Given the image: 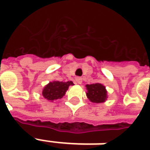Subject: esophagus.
<instances>
[{"label":"esophagus","instance_id":"obj_1","mask_svg":"<svg viewBox=\"0 0 150 150\" xmlns=\"http://www.w3.org/2000/svg\"><path fill=\"white\" fill-rule=\"evenodd\" d=\"M75 82H76V84H81L82 83V78H81V77H76V79H75Z\"/></svg>","mask_w":150,"mask_h":150}]
</instances>
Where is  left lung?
<instances>
[{
  "mask_svg": "<svg viewBox=\"0 0 150 150\" xmlns=\"http://www.w3.org/2000/svg\"><path fill=\"white\" fill-rule=\"evenodd\" d=\"M88 99L92 103H101L105 102L108 98V92L104 85L100 83L86 84L85 85Z\"/></svg>",
  "mask_w": 150,
  "mask_h": 150,
  "instance_id": "8db88e82",
  "label": "left lung"
}]
</instances>
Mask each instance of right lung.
I'll return each instance as SVG.
<instances>
[{"instance_id":"1","label":"right lung","mask_w":150,"mask_h":150,"mask_svg":"<svg viewBox=\"0 0 150 150\" xmlns=\"http://www.w3.org/2000/svg\"><path fill=\"white\" fill-rule=\"evenodd\" d=\"M70 85H74L73 81L63 82L54 81L50 82L43 88L42 95L46 100L53 102L58 99H62Z\"/></svg>"}]
</instances>
